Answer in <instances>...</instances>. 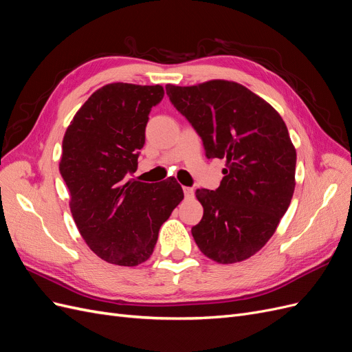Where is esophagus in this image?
<instances>
[{"instance_id": "obj_1", "label": "esophagus", "mask_w": 352, "mask_h": 352, "mask_svg": "<svg viewBox=\"0 0 352 352\" xmlns=\"http://www.w3.org/2000/svg\"><path fill=\"white\" fill-rule=\"evenodd\" d=\"M184 194H185L186 198H192V197H194V189L185 186V188H184Z\"/></svg>"}]
</instances>
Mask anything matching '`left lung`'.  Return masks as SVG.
Listing matches in <instances>:
<instances>
[{"mask_svg": "<svg viewBox=\"0 0 352 352\" xmlns=\"http://www.w3.org/2000/svg\"><path fill=\"white\" fill-rule=\"evenodd\" d=\"M170 101L201 136L207 158H225L216 190L198 189L204 208L192 236L220 264L239 263L273 236L291 204L296 151L272 105L241 83L208 80L166 87Z\"/></svg>", "mask_w": 352, "mask_h": 352, "instance_id": "8db88e82", "label": "left lung"}]
</instances>
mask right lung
Listing matches in <instances>:
<instances>
[{
  "mask_svg": "<svg viewBox=\"0 0 352 352\" xmlns=\"http://www.w3.org/2000/svg\"><path fill=\"white\" fill-rule=\"evenodd\" d=\"M164 97L160 85L109 83L74 114L63 138L60 173L82 238L104 261L141 264L158 230L184 199L176 179L145 184L136 172L148 114Z\"/></svg>",
  "mask_w": 352,
  "mask_h": 352,
  "instance_id": "1",
  "label": "right lung"
}]
</instances>
